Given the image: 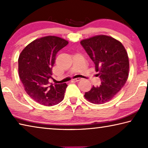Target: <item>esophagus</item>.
Here are the masks:
<instances>
[{"label": "esophagus", "mask_w": 148, "mask_h": 148, "mask_svg": "<svg viewBox=\"0 0 148 148\" xmlns=\"http://www.w3.org/2000/svg\"><path fill=\"white\" fill-rule=\"evenodd\" d=\"M80 80H81V79H80V78H76V79H73L72 80V81L73 82H77L80 81Z\"/></svg>", "instance_id": "34e87169"}]
</instances>
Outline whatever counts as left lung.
Masks as SVG:
<instances>
[{"instance_id":"1","label":"left lung","mask_w":148,"mask_h":148,"mask_svg":"<svg viewBox=\"0 0 148 148\" xmlns=\"http://www.w3.org/2000/svg\"><path fill=\"white\" fill-rule=\"evenodd\" d=\"M80 43L93 61L101 79V86H92L84 97L92 104L106 103L114 98L128 79V54L121 42L107 35H97L82 40Z\"/></svg>"}]
</instances>
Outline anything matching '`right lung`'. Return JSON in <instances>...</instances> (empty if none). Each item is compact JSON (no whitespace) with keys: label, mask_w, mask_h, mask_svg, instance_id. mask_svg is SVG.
I'll list each match as a JSON object with an SVG mask.
<instances>
[{"label":"right lung","mask_w":148,"mask_h":148,"mask_svg":"<svg viewBox=\"0 0 148 148\" xmlns=\"http://www.w3.org/2000/svg\"><path fill=\"white\" fill-rule=\"evenodd\" d=\"M69 42L56 36L37 38L22 50L18 59L19 76L24 89L34 101L46 106L64 99L66 84L49 85L57 52Z\"/></svg>","instance_id":"add662e5"}]
</instances>
